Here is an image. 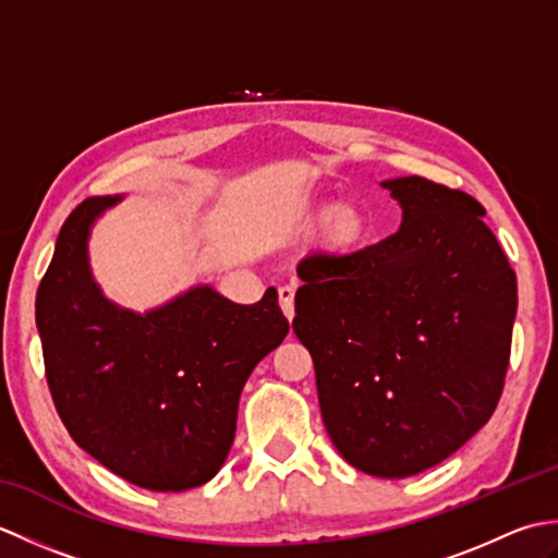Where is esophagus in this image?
<instances>
[{
	"instance_id": "esophagus-1",
	"label": "esophagus",
	"mask_w": 558,
	"mask_h": 558,
	"mask_svg": "<svg viewBox=\"0 0 558 558\" xmlns=\"http://www.w3.org/2000/svg\"><path fill=\"white\" fill-rule=\"evenodd\" d=\"M278 302H280L282 314L288 316V322H292V318H294V288H290V286L280 288L278 290Z\"/></svg>"
}]
</instances>
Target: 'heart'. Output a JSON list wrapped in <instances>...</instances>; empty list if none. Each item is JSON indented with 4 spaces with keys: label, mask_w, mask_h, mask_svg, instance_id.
<instances>
[{
    "label": "heart",
    "mask_w": 558,
    "mask_h": 558,
    "mask_svg": "<svg viewBox=\"0 0 558 558\" xmlns=\"http://www.w3.org/2000/svg\"><path fill=\"white\" fill-rule=\"evenodd\" d=\"M323 222L316 228V248L328 258H345L364 248L372 232V220L357 201H336L328 204L318 198L306 204L300 213V225Z\"/></svg>",
    "instance_id": "obj_1"
}]
</instances>
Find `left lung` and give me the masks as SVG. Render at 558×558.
I'll return each instance as SVG.
<instances>
[{
    "label": "left lung",
    "instance_id": "8db88e82",
    "mask_svg": "<svg viewBox=\"0 0 558 558\" xmlns=\"http://www.w3.org/2000/svg\"><path fill=\"white\" fill-rule=\"evenodd\" d=\"M402 210L381 244L298 266L292 328L330 441L402 480L453 456L501 398L518 282L475 198L424 177L378 184Z\"/></svg>",
    "mask_w": 558,
    "mask_h": 558
}]
</instances>
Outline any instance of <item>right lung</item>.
Masks as SVG:
<instances>
[{
  "label": "right lung",
  "mask_w": 558,
  "mask_h": 558,
  "mask_svg": "<svg viewBox=\"0 0 558 558\" xmlns=\"http://www.w3.org/2000/svg\"><path fill=\"white\" fill-rule=\"evenodd\" d=\"M124 194L86 198L57 236L35 298L47 384L71 438L114 475L186 492L228 458L254 366L286 340L276 288L236 304L206 282L146 312L112 302L88 242Z\"/></svg>",
  "instance_id": "add662e5"
}]
</instances>
